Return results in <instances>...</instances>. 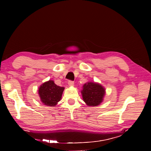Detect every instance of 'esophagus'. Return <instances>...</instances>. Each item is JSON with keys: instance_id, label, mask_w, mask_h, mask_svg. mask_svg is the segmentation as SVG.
Returning a JSON list of instances; mask_svg holds the SVG:
<instances>
[{"instance_id": "esophagus-1", "label": "esophagus", "mask_w": 151, "mask_h": 151, "mask_svg": "<svg viewBox=\"0 0 151 151\" xmlns=\"http://www.w3.org/2000/svg\"><path fill=\"white\" fill-rule=\"evenodd\" d=\"M74 81H68V86H73L74 85Z\"/></svg>"}]
</instances>
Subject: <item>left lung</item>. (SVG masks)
<instances>
[{
	"instance_id": "obj_1",
	"label": "left lung",
	"mask_w": 151,
	"mask_h": 151,
	"mask_svg": "<svg viewBox=\"0 0 151 151\" xmlns=\"http://www.w3.org/2000/svg\"><path fill=\"white\" fill-rule=\"evenodd\" d=\"M81 92L84 102L89 106H95L102 102L105 90L99 84L88 83L83 86Z\"/></svg>"
}]
</instances>
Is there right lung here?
Listing matches in <instances>:
<instances>
[{
    "label": "right lung",
    "instance_id": "add662e5",
    "mask_svg": "<svg viewBox=\"0 0 151 151\" xmlns=\"http://www.w3.org/2000/svg\"><path fill=\"white\" fill-rule=\"evenodd\" d=\"M63 90L64 88L58 86L53 81H49L40 87L38 93L45 105L54 106L60 101Z\"/></svg>",
    "mask_w": 151,
    "mask_h": 151
}]
</instances>
